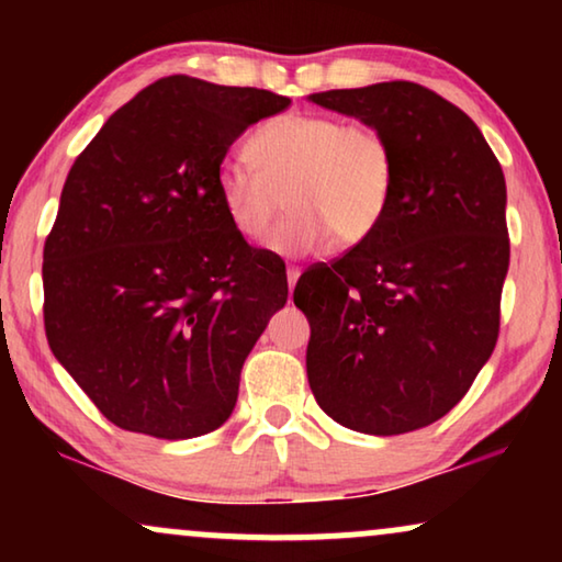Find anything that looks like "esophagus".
<instances>
[{
  "mask_svg": "<svg viewBox=\"0 0 562 562\" xmlns=\"http://www.w3.org/2000/svg\"><path fill=\"white\" fill-rule=\"evenodd\" d=\"M299 276H302V268H299V266H289V268H286V279H289V289H294V286H296Z\"/></svg>",
  "mask_w": 562,
  "mask_h": 562,
  "instance_id": "obj_1",
  "label": "esophagus"
}]
</instances>
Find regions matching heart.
Instances as JSON below:
<instances>
[{
  "label": "heart",
  "instance_id": "obj_1",
  "mask_svg": "<svg viewBox=\"0 0 562 562\" xmlns=\"http://www.w3.org/2000/svg\"><path fill=\"white\" fill-rule=\"evenodd\" d=\"M248 158L222 164L217 194L229 225L260 240L291 206L271 248L299 256L333 237L352 248L373 237L396 189V156L379 127L335 114L289 112L268 120L248 140Z\"/></svg>",
  "mask_w": 562,
  "mask_h": 562
}]
</instances>
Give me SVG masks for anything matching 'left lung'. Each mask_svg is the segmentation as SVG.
<instances>
[{
	"label": "left lung",
	"instance_id": "1",
	"mask_svg": "<svg viewBox=\"0 0 562 562\" xmlns=\"http://www.w3.org/2000/svg\"><path fill=\"white\" fill-rule=\"evenodd\" d=\"M310 99L379 127L396 156L373 237L296 281L312 394L356 432H412L445 417L496 348L509 271L504 171L475 122L419 83Z\"/></svg>",
	"mask_w": 562,
	"mask_h": 562
}]
</instances>
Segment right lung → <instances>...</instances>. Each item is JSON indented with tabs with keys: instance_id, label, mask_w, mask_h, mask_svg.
Instances as JSON below:
<instances>
[{
	"instance_id": "right-lung-1",
	"label": "right lung",
	"mask_w": 562,
	"mask_h": 562,
	"mask_svg": "<svg viewBox=\"0 0 562 562\" xmlns=\"http://www.w3.org/2000/svg\"><path fill=\"white\" fill-rule=\"evenodd\" d=\"M289 104L166 76L74 160L43 248L45 337L112 425L189 440L233 414L289 281L276 252L229 225L217 171L252 122Z\"/></svg>"
}]
</instances>
